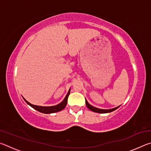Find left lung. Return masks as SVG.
I'll list each match as a JSON object with an SVG mask.
<instances>
[{
	"label": "left lung",
	"instance_id": "8db88e82",
	"mask_svg": "<svg viewBox=\"0 0 151 151\" xmlns=\"http://www.w3.org/2000/svg\"><path fill=\"white\" fill-rule=\"evenodd\" d=\"M85 102H86V105L88 107V109H90L91 111H93V112H99V113H107V112H111L114 111V110H116V109H118L119 107V106H117V107H116V108L111 109H101L96 108V107L91 105V104L88 103L87 101H86V99H85Z\"/></svg>",
	"mask_w": 151,
	"mask_h": 151
}]
</instances>
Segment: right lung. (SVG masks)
Wrapping results in <instances>:
<instances>
[{"label": "right lung", "instance_id": "obj_1", "mask_svg": "<svg viewBox=\"0 0 151 151\" xmlns=\"http://www.w3.org/2000/svg\"><path fill=\"white\" fill-rule=\"evenodd\" d=\"M70 91V89L68 91L67 94H66V96H65V98L63 101V102H61L60 104H57V105L52 106H41L34 105V104H32L30 103H29V102H28L27 100H25L24 98L23 99H24V100L26 101V103L28 104H29L30 106H32L33 109H35V110H37V111H38L42 112V113H45V114L54 113V112H57L62 111L63 109L65 108L66 104H67L68 97V96H69Z\"/></svg>", "mask_w": 151, "mask_h": 151}]
</instances>
